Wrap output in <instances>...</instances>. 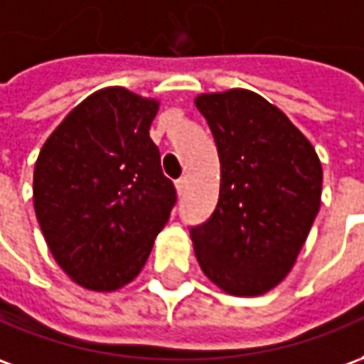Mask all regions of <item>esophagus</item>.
Wrapping results in <instances>:
<instances>
[{
  "instance_id": "esophagus-1",
  "label": "esophagus",
  "mask_w": 364,
  "mask_h": 364,
  "mask_svg": "<svg viewBox=\"0 0 364 364\" xmlns=\"http://www.w3.org/2000/svg\"><path fill=\"white\" fill-rule=\"evenodd\" d=\"M175 189H177V195H183V193H185V189H187V177L177 179V181H175Z\"/></svg>"
}]
</instances>
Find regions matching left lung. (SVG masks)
I'll return each instance as SVG.
<instances>
[{
  "mask_svg": "<svg viewBox=\"0 0 364 364\" xmlns=\"http://www.w3.org/2000/svg\"><path fill=\"white\" fill-rule=\"evenodd\" d=\"M220 159L213 217L191 228L200 270L230 296H262L294 268L321 205L311 141L252 90L199 94Z\"/></svg>",
  "mask_w": 364,
  "mask_h": 364,
  "instance_id": "obj_1",
  "label": "left lung"
}]
</instances>
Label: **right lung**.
<instances>
[{"mask_svg": "<svg viewBox=\"0 0 364 364\" xmlns=\"http://www.w3.org/2000/svg\"><path fill=\"white\" fill-rule=\"evenodd\" d=\"M159 100L122 86L75 106L43 144L33 205L53 258L75 284L116 291L138 276L177 195L149 128Z\"/></svg>", "mask_w": 364, "mask_h": 364, "instance_id": "right-lung-1", "label": "right lung"}]
</instances>
